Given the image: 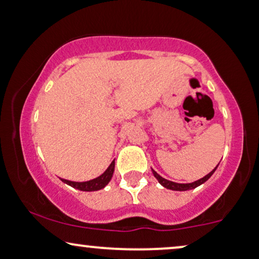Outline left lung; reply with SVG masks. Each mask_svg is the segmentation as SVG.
<instances>
[{
	"instance_id": "left-lung-1",
	"label": "left lung",
	"mask_w": 259,
	"mask_h": 259,
	"mask_svg": "<svg viewBox=\"0 0 259 259\" xmlns=\"http://www.w3.org/2000/svg\"><path fill=\"white\" fill-rule=\"evenodd\" d=\"M218 165H219V164H218ZM218 165H217L215 167H214V169L211 170L209 174L206 175V176H204V177H202V179L197 180V181H195V182H191V183H176V182H171V181L165 180V179H163L162 176H159V175L157 174L154 170H152V172H153V176L156 177L157 180H158V182H159L160 184H162V186H163L164 188H166V189L177 190V191H186V190L194 189V188L199 187V186H201V184H202V183L206 182V181H207L208 179H209L211 175L214 174V171L217 170Z\"/></svg>"
}]
</instances>
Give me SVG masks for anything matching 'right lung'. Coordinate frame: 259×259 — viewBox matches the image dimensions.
<instances>
[{
  "instance_id": "right-lung-1",
  "label": "right lung",
  "mask_w": 259,
  "mask_h": 259,
  "mask_svg": "<svg viewBox=\"0 0 259 259\" xmlns=\"http://www.w3.org/2000/svg\"><path fill=\"white\" fill-rule=\"evenodd\" d=\"M114 166H115V160H113L110 163V165L107 167V170L103 172L101 176L96 177V179L87 181V182H72V181H68V180H63L64 183L69 184L75 189L82 190V191H95V190H100L102 188H105L107 184L109 183V181L112 180L113 177V172H114Z\"/></svg>"
}]
</instances>
